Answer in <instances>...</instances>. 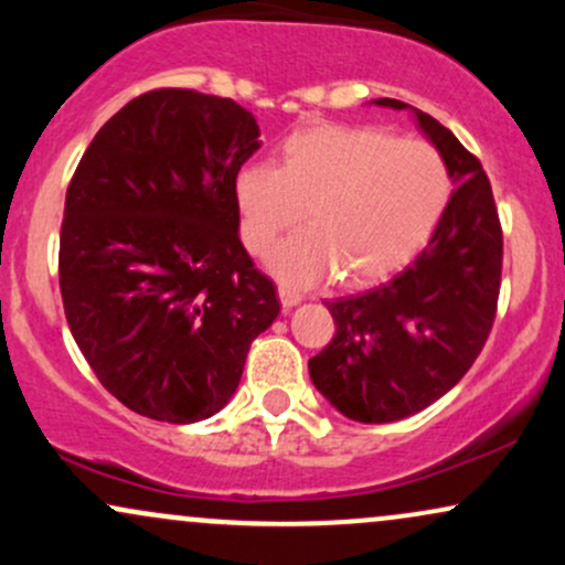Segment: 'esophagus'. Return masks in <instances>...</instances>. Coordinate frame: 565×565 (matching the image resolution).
I'll return each instance as SVG.
<instances>
[{
	"mask_svg": "<svg viewBox=\"0 0 565 565\" xmlns=\"http://www.w3.org/2000/svg\"><path fill=\"white\" fill-rule=\"evenodd\" d=\"M278 297H281L284 308H295L297 302H302V291L289 287V284H281V287H278Z\"/></svg>",
	"mask_w": 565,
	"mask_h": 565,
	"instance_id": "34e87169",
	"label": "esophagus"
}]
</instances>
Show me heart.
<instances>
[{"label":"heart","mask_w":565,"mask_h":565,"mask_svg":"<svg viewBox=\"0 0 565 565\" xmlns=\"http://www.w3.org/2000/svg\"><path fill=\"white\" fill-rule=\"evenodd\" d=\"M451 196L444 153L419 138L366 125H313L281 142V167L246 164L236 178L242 238L268 255L305 217L310 228L284 242L270 268L295 284L342 270L374 281L412 260Z\"/></svg>","instance_id":"1"}]
</instances>
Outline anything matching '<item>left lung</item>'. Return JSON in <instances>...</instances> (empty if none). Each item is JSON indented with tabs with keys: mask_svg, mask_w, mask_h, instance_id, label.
Returning a JSON list of instances; mask_svg holds the SVG:
<instances>
[{
	"mask_svg": "<svg viewBox=\"0 0 565 565\" xmlns=\"http://www.w3.org/2000/svg\"><path fill=\"white\" fill-rule=\"evenodd\" d=\"M374 103L412 108L393 97ZM412 111L449 164V204L398 276L327 302L337 332L308 361L323 398L355 423H395L449 393L481 355L497 316L502 225L489 178L451 129Z\"/></svg>",
	"mask_w": 565,
	"mask_h": 565,
	"instance_id": "1",
	"label": "left lung"
}]
</instances>
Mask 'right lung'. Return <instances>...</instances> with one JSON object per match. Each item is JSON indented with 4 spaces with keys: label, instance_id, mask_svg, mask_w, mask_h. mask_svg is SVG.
<instances>
[{
    "label": "right lung",
    "instance_id": "add662e5",
    "mask_svg": "<svg viewBox=\"0 0 565 565\" xmlns=\"http://www.w3.org/2000/svg\"><path fill=\"white\" fill-rule=\"evenodd\" d=\"M257 138L231 97L151 89L100 127L68 183V329L100 385L148 419L217 414L281 310L238 238L236 178Z\"/></svg>",
    "mask_w": 565,
    "mask_h": 565
}]
</instances>
